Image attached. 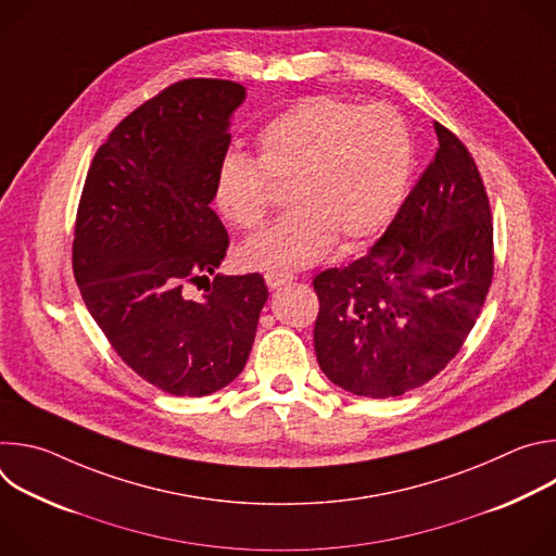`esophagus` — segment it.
Returning a JSON list of instances; mask_svg holds the SVG:
<instances>
[{
  "label": "esophagus",
  "instance_id": "esophagus-1",
  "mask_svg": "<svg viewBox=\"0 0 556 556\" xmlns=\"http://www.w3.org/2000/svg\"><path fill=\"white\" fill-rule=\"evenodd\" d=\"M264 279H266V283H268V288L270 290H275V288H279V286H283V283H288V281H292L294 277L290 275V273H279V270H268L266 275H264Z\"/></svg>",
  "mask_w": 556,
  "mask_h": 556
}]
</instances>
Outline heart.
Wrapping results in <instances>:
<instances>
[{"mask_svg": "<svg viewBox=\"0 0 556 556\" xmlns=\"http://www.w3.org/2000/svg\"><path fill=\"white\" fill-rule=\"evenodd\" d=\"M257 161L228 153L213 198L237 228H260L277 200L294 204L240 251L247 268H301L343 244L376 235L399 211L412 174L414 142L389 105L307 97L270 118L255 136Z\"/></svg>", "mask_w": 556, "mask_h": 556, "instance_id": "obj_1", "label": "heart"}]
</instances>
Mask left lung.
<instances>
[{"label":"left lung","instance_id":"8db88e82","mask_svg":"<svg viewBox=\"0 0 556 556\" xmlns=\"http://www.w3.org/2000/svg\"><path fill=\"white\" fill-rule=\"evenodd\" d=\"M438 151L384 235L345 268L314 277V352L367 399L403 395L459 352L493 281L491 204L464 142L433 123Z\"/></svg>","mask_w":556,"mask_h":556}]
</instances>
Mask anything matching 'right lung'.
<instances>
[{"label":"right lung","instance_id":"right-lung-1","mask_svg":"<svg viewBox=\"0 0 556 556\" xmlns=\"http://www.w3.org/2000/svg\"><path fill=\"white\" fill-rule=\"evenodd\" d=\"M244 86L185 78L123 118L99 147L76 211L72 268L97 326L147 382L200 399L242 374L268 288L215 275L228 249L211 208Z\"/></svg>","mask_w":556,"mask_h":556}]
</instances>
